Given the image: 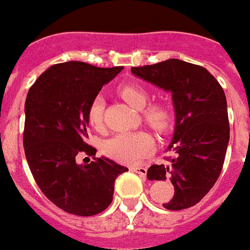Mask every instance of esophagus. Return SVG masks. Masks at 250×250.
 <instances>
[{
	"mask_svg": "<svg viewBox=\"0 0 250 250\" xmlns=\"http://www.w3.org/2000/svg\"><path fill=\"white\" fill-rule=\"evenodd\" d=\"M131 171H133V172H137L138 175H141L142 177H146V175H147V167H143V166L131 167Z\"/></svg>",
	"mask_w": 250,
	"mask_h": 250,
	"instance_id": "obj_1",
	"label": "esophagus"
}]
</instances>
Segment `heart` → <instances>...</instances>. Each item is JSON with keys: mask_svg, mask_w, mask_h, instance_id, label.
Instances as JSON below:
<instances>
[{"mask_svg": "<svg viewBox=\"0 0 250 250\" xmlns=\"http://www.w3.org/2000/svg\"><path fill=\"white\" fill-rule=\"evenodd\" d=\"M117 92L132 108L137 110L142 109L145 122L152 128L161 131L167 127L170 121V112L167 107L160 103L149 104L146 107L148 102V93L143 86L133 83H125L119 85ZM104 108L105 102L101 95H97L89 104L88 121L97 129H101L103 125ZM153 149L155 141L145 132L117 134L105 141L103 145V151L108 157L125 165L140 164L143 158L151 155Z\"/></svg>", "mask_w": 250, "mask_h": 250, "instance_id": "b5f03b06", "label": "heart"}]
</instances>
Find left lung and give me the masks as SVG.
Instances as JSON below:
<instances>
[{"label":"left lung","mask_w":250,"mask_h":250,"mask_svg":"<svg viewBox=\"0 0 250 250\" xmlns=\"http://www.w3.org/2000/svg\"><path fill=\"white\" fill-rule=\"evenodd\" d=\"M131 71L172 94L176 123L167 151L175 156L168 165H152L147 177H170L175 195L162 204L167 210L191 208L209 192L224 165L230 134L224 90L205 68L179 59Z\"/></svg>","instance_id":"left-lung-1"}]
</instances>
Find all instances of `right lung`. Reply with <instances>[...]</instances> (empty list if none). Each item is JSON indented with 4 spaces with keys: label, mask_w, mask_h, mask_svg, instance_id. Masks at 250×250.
<instances>
[{
    "label": "right lung",
    "mask_w": 250,
    "mask_h": 250,
    "mask_svg": "<svg viewBox=\"0 0 250 250\" xmlns=\"http://www.w3.org/2000/svg\"><path fill=\"white\" fill-rule=\"evenodd\" d=\"M122 69L83 62L55 64L36 79L26 97V160L45 196L69 214L92 216L107 209L114 181L128 171L109 158H95L97 149L85 142L89 104ZM82 153L95 161L79 165L76 158Z\"/></svg>",
    "instance_id": "obj_1"
}]
</instances>
